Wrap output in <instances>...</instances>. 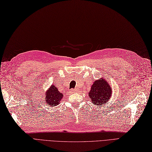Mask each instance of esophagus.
Masks as SVG:
<instances>
[{
    "label": "esophagus",
    "instance_id": "1",
    "mask_svg": "<svg viewBox=\"0 0 152 152\" xmlns=\"http://www.w3.org/2000/svg\"><path fill=\"white\" fill-rule=\"evenodd\" d=\"M76 91H77V89H71L72 93H75Z\"/></svg>",
    "mask_w": 152,
    "mask_h": 152
}]
</instances>
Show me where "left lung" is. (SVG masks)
I'll return each instance as SVG.
<instances>
[{
    "instance_id": "8db88e82",
    "label": "left lung",
    "mask_w": 152,
    "mask_h": 152,
    "mask_svg": "<svg viewBox=\"0 0 152 152\" xmlns=\"http://www.w3.org/2000/svg\"><path fill=\"white\" fill-rule=\"evenodd\" d=\"M112 94V89L108 82L104 79L95 80L91 86L89 96L91 102L95 105L102 107L104 104H107Z\"/></svg>"
}]
</instances>
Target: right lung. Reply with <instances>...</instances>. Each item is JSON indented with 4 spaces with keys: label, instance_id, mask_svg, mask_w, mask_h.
<instances>
[{
    "label": "right lung",
    "instance_id": "add662e5",
    "mask_svg": "<svg viewBox=\"0 0 152 152\" xmlns=\"http://www.w3.org/2000/svg\"><path fill=\"white\" fill-rule=\"evenodd\" d=\"M63 94L58 89L56 86L51 85L45 94V102L50 107H54L59 104L63 98Z\"/></svg>",
    "mask_w": 152,
    "mask_h": 152
}]
</instances>
